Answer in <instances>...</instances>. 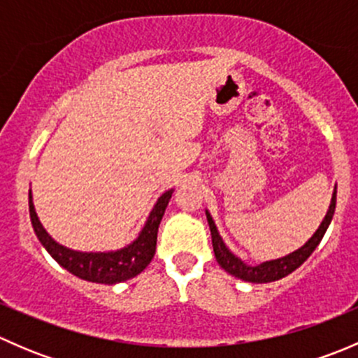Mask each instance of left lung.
<instances>
[{
    "mask_svg": "<svg viewBox=\"0 0 358 358\" xmlns=\"http://www.w3.org/2000/svg\"><path fill=\"white\" fill-rule=\"evenodd\" d=\"M336 209V187L333 197H331L329 209H327L326 216H324L322 223L319 225V229L315 230L312 237L303 244L301 248H298L296 251L289 252L286 256H280V258L268 259V262H263L259 265H248L246 262L239 258L237 255H234L230 251L229 246L225 244V241L220 236L218 229H216V223L213 220L211 213L206 209V218H208L209 230H211V241H213V251H215V258L218 262V265L222 266L225 272H229L230 275L237 277V279L244 280V282H252V284H266L273 282V280H279L282 277L289 275L291 272H294L298 266H301L306 262L310 255L315 251V248L319 246V243L322 241L324 234H326L327 227L331 225V220L334 216Z\"/></svg>",
    "mask_w": 358,
    "mask_h": 358,
    "instance_id": "left-lung-1",
    "label": "left lung"
}]
</instances>
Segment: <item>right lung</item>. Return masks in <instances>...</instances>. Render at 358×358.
Masks as SVG:
<instances>
[{"label":"right lung","instance_id":"obj_1","mask_svg":"<svg viewBox=\"0 0 358 358\" xmlns=\"http://www.w3.org/2000/svg\"><path fill=\"white\" fill-rule=\"evenodd\" d=\"M173 192L175 189L162 192L154 208L150 209L138 236L124 248L114 249V251H78V249H71L57 243L39 222L31 190H29V215H31L32 229H34L39 243L60 266H64L72 275L88 280V282L114 286V284L124 282V280L142 273L152 262L154 255H156L159 223L164 216Z\"/></svg>","mask_w":358,"mask_h":358}]
</instances>
